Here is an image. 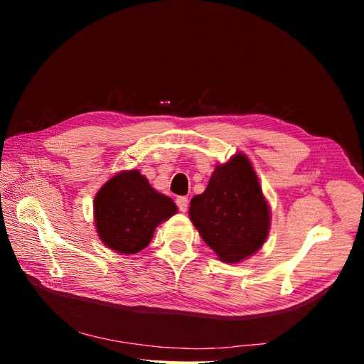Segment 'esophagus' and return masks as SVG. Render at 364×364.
Returning a JSON list of instances; mask_svg holds the SVG:
<instances>
[{"label": "esophagus", "mask_w": 364, "mask_h": 364, "mask_svg": "<svg viewBox=\"0 0 364 364\" xmlns=\"http://www.w3.org/2000/svg\"><path fill=\"white\" fill-rule=\"evenodd\" d=\"M176 205H178L181 213L188 211V199H186V197H183V196L178 197V199H176Z\"/></svg>", "instance_id": "34e87169"}]
</instances>
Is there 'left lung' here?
Instances as JSON below:
<instances>
[{"mask_svg": "<svg viewBox=\"0 0 364 364\" xmlns=\"http://www.w3.org/2000/svg\"><path fill=\"white\" fill-rule=\"evenodd\" d=\"M190 218L205 243L225 262L245 259L264 245L270 209L246 155L238 153L217 165L206 190L191 199Z\"/></svg>", "mask_w": 364, "mask_h": 364, "instance_id": "obj_1", "label": "left lung"}]
</instances>
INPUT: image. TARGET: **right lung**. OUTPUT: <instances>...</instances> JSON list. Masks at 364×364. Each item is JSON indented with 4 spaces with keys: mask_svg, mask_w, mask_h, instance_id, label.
<instances>
[{
    "mask_svg": "<svg viewBox=\"0 0 364 364\" xmlns=\"http://www.w3.org/2000/svg\"><path fill=\"white\" fill-rule=\"evenodd\" d=\"M178 213L170 197L153 190L138 170L121 171L94 199L98 237L118 253H136L149 246L155 228Z\"/></svg>",
    "mask_w": 364,
    "mask_h": 364,
    "instance_id": "right-lung-1",
    "label": "right lung"
}]
</instances>
